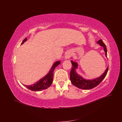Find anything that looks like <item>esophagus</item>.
I'll return each mask as SVG.
<instances>
[{
    "mask_svg": "<svg viewBox=\"0 0 122 122\" xmlns=\"http://www.w3.org/2000/svg\"><path fill=\"white\" fill-rule=\"evenodd\" d=\"M71 56V53L70 52H67V53H66L65 55V58L66 59H68Z\"/></svg>",
    "mask_w": 122,
    "mask_h": 122,
    "instance_id": "34e87169",
    "label": "esophagus"
}]
</instances>
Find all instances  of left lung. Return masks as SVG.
Returning <instances> with one entry per match:
<instances>
[{
  "instance_id": "1",
  "label": "left lung",
  "mask_w": 122,
  "mask_h": 122,
  "mask_svg": "<svg viewBox=\"0 0 122 122\" xmlns=\"http://www.w3.org/2000/svg\"><path fill=\"white\" fill-rule=\"evenodd\" d=\"M97 43L104 48V50L105 52V56L107 57V49L105 44L103 42L102 40H99ZM71 61L72 65V67L70 74V80L74 86L79 88H81V89L90 90L97 86L105 78L108 70V67L104 73L97 78L92 80L85 79L76 72V69L78 67V64L73 61Z\"/></svg>"
}]
</instances>
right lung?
Listing matches in <instances>:
<instances>
[{"label": "right lung", "mask_w": 122, "mask_h": 122, "mask_svg": "<svg viewBox=\"0 0 122 122\" xmlns=\"http://www.w3.org/2000/svg\"><path fill=\"white\" fill-rule=\"evenodd\" d=\"M27 38H25L21 43L23 44L26 41ZM61 64L60 61H57L55 62L53 64L52 67L50 69L49 73L47 74L44 76L42 79H41L37 82L34 83V84L30 85V86H25L28 89L32 91H40L43 90H45L46 88H48L53 82V72L55 68L57 66Z\"/></svg>", "instance_id": "obj_1"}]
</instances>
